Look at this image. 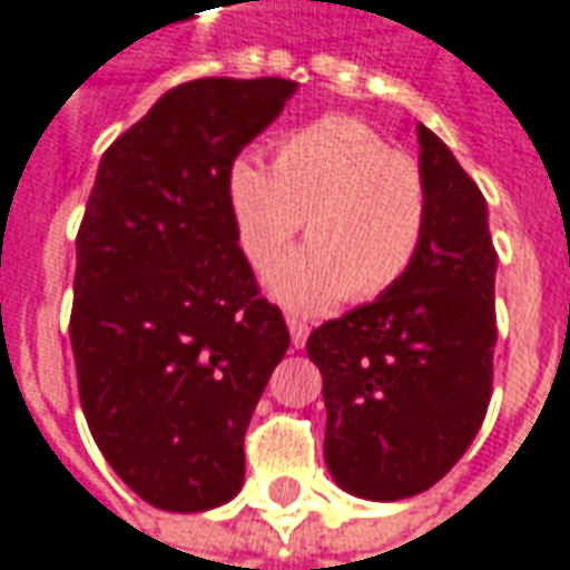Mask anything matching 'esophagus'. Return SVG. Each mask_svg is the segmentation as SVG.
<instances>
[{
    "instance_id": "34e87169",
    "label": "esophagus",
    "mask_w": 570,
    "mask_h": 570,
    "mask_svg": "<svg viewBox=\"0 0 570 570\" xmlns=\"http://www.w3.org/2000/svg\"><path fill=\"white\" fill-rule=\"evenodd\" d=\"M288 332H292V347H304L309 337V325L304 320H297V316H288Z\"/></svg>"
}]
</instances>
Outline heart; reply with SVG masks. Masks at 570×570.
Masks as SVG:
<instances>
[{
    "mask_svg": "<svg viewBox=\"0 0 570 570\" xmlns=\"http://www.w3.org/2000/svg\"><path fill=\"white\" fill-rule=\"evenodd\" d=\"M235 242L254 269L288 247L301 219L309 247L276 263L266 288L282 307L320 313L375 301L410 273L428 226L419 164L353 117H325L276 145L273 170L235 155L223 176Z\"/></svg>",
    "mask_w": 570,
    "mask_h": 570,
    "instance_id": "b5f03b06",
    "label": "heart"
}]
</instances>
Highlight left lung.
<instances>
[{"mask_svg": "<svg viewBox=\"0 0 570 570\" xmlns=\"http://www.w3.org/2000/svg\"><path fill=\"white\" fill-rule=\"evenodd\" d=\"M415 136L428 226L410 273L307 341L323 372L325 465L337 488L375 502L434 488L474 441L493 384L488 202L431 129Z\"/></svg>", "mask_w": 570, "mask_h": 570, "instance_id": "1", "label": "left lung"}]
</instances>
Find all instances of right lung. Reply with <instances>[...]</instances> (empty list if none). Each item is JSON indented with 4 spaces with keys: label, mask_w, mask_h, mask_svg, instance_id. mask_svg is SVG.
I'll return each instance as SVG.
<instances>
[{
    "label": "right lung",
    "mask_w": 570,
    "mask_h": 570,
    "mask_svg": "<svg viewBox=\"0 0 570 570\" xmlns=\"http://www.w3.org/2000/svg\"><path fill=\"white\" fill-rule=\"evenodd\" d=\"M297 82L204 77L101 155L77 235L70 347L101 456L164 512L245 481V431L292 337L235 242L223 176Z\"/></svg>",
    "instance_id": "add662e5"
}]
</instances>
